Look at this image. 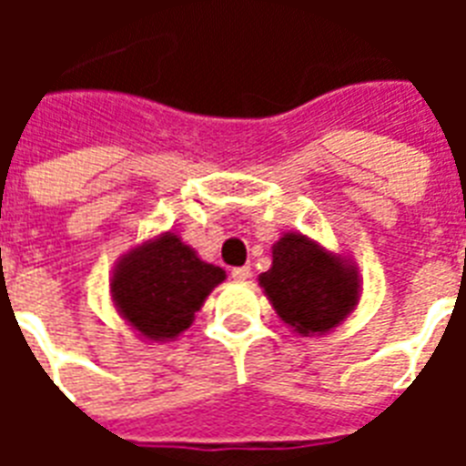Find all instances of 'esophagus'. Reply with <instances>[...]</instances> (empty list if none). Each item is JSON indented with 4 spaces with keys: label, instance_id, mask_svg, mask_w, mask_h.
Wrapping results in <instances>:
<instances>
[{
    "label": "esophagus",
    "instance_id": "34e87169",
    "mask_svg": "<svg viewBox=\"0 0 466 466\" xmlns=\"http://www.w3.org/2000/svg\"><path fill=\"white\" fill-rule=\"evenodd\" d=\"M232 278L237 283H247L248 278H251V268L248 266H239V268H232Z\"/></svg>",
    "mask_w": 466,
    "mask_h": 466
}]
</instances>
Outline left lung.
Here are the masks:
<instances>
[{"mask_svg":"<svg viewBox=\"0 0 466 466\" xmlns=\"http://www.w3.org/2000/svg\"><path fill=\"white\" fill-rule=\"evenodd\" d=\"M360 283L350 258L299 232L273 244V266L258 276L278 317L299 336H324L343 324L358 307Z\"/></svg>","mask_w":466,"mask_h":466,"instance_id":"left-lung-1","label":"left lung"}]
</instances>
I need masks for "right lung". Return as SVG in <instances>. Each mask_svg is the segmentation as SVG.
I'll use <instances>...</instances> for the list:
<instances>
[{
  "mask_svg": "<svg viewBox=\"0 0 466 466\" xmlns=\"http://www.w3.org/2000/svg\"><path fill=\"white\" fill-rule=\"evenodd\" d=\"M225 278V270L198 258L178 234L164 232L120 256L111 298L140 339L164 343L193 324L205 298Z\"/></svg>",
  "mask_w": 466,
  "mask_h": 466,
  "instance_id": "1",
  "label": "right lung"
}]
</instances>
